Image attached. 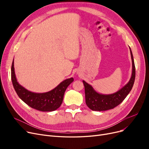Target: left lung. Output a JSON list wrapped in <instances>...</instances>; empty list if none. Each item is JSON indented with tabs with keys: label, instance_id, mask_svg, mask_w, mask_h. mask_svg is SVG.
<instances>
[{
	"label": "left lung",
	"instance_id": "8db88e82",
	"mask_svg": "<svg viewBox=\"0 0 149 149\" xmlns=\"http://www.w3.org/2000/svg\"><path fill=\"white\" fill-rule=\"evenodd\" d=\"M130 49L132 63V75L129 82L118 91L110 94H103L96 92L91 85L83 81L85 90L86 104L93 111H102L113 109L123 102L131 91L136 78V68H135L133 55Z\"/></svg>",
	"mask_w": 149,
	"mask_h": 149
}]
</instances>
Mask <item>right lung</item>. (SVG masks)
I'll list each match as a JSON object with an SVG mask.
<instances>
[{"mask_svg": "<svg viewBox=\"0 0 149 149\" xmlns=\"http://www.w3.org/2000/svg\"><path fill=\"white\" fill-rule=\"evenodd\" d=\"M12 81L17 95L30 107L40 111L49 112L59 108L68 86L73 81V78L63 81L56 88L47 93H37L29 91L17 81L14 70V61L11 68Z\"/></svg>", "mask_w": 149, "mask_h": 149, "instance_id": "add662e5", "label": "right lung"}]
</instances>
